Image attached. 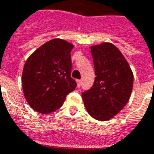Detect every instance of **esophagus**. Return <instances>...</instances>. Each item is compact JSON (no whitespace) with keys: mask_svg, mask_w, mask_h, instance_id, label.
Listing matches in <instances>:
<instances>
[{"mask_svg":"<svg viewBox=\"0 0 154 154\" xmlns=\"http://www.w3.org/2000/svg\"><path fill=\"white\" fill-rule=\"evenodd\" d=\"M77 85H78V87L82 86V81L81 80H77Z\"/></svg>","mask_w":154,"mask_h":154,"instance_id":"34e87169","label":"esophagus"}]
</instances>
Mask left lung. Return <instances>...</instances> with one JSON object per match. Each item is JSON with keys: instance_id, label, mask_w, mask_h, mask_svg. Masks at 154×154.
Returning <instances> with one entry per match:
<instances>
[{"instance_id": "obj_1", "label": "left lung", "mask_w": 154, "mask_h": 154, "mask_svg": "<svg viewBox=\"0 0 154 154\" xmlns=\"http://www.w3.org/2000/svg\"><path fill=\"white\" fill-rule=\"evenodd\" d=\"M90 49L96 77L92 87L82 96L88 113L97 120L106 121L128 102L133 74L126 59L112 43H103Z\"/></svg>"}]
</instances>
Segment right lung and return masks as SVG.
I'll return each mask as SVG.
<instances>
[{
  "mask_svg": "<svg viewBox=\"0 0 154 154\" xmlns=\"http://www.w3.org/2000/svg\"><path fill=\"white\" fill-rule=\"evenodd\" d=\"M73 45L51 39L33 52L26 61L22 82L26 100L35 111L48 114L58 110L66 96L77 87L71 77Z\"/></svg>",
  "mask_w": 154,
  "mask_h": 154,
  "instance_id": "right-lung-1",
  "label": "right lung"
}]
</instances>
